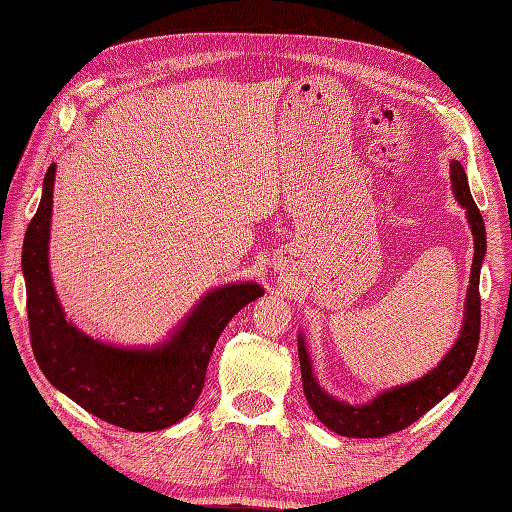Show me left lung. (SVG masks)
<instances>
[{"mask_svg": "<svg viewBox=\"0 0 512 512\" xmlns=\"http://www.w3.org/2000/svg\"><path fill=\"white\" fill-rule=\"evenodd\" d=\"M450 179L456 201L467 209V220L471 233H474V264H471V277L465 300V318L461 335L450 348L443 361L432 368L426 376L413 383L387 389L378 393L368 404H348L326 393L313 376L311 359L305 346V337L298 335V357L300 372H303L305 398L316 413L320 422L331 428L337 435L376 439L387 437L417 422L432 406L441 402L452 389L461 385L467 376L471 363H474L478 339H480V268L487 255V233H484V220L478 205L471 199L469 181L461 162H450Z\"/></svg>", "mask_w": 512, "mask_h": 512, "instance_id": "left-lung-1", "label": "left lung"}]
</instances>
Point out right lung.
<instances>
[{"instance_id": "add662e5", "label": "right lung", "mask_w": 512, "mask_h": 512, "mask_svg": "<svg viewBox=\"0 0 512 512\" xmlns=\"http://www.w3.org/2000/svg\"><path fill=\"white\" fill-rule=\"evenodd\" d=\"M56 164L47 168L43 196L23 240L32 350L47 381L103 422L151 432L186 417L205 385L209 357L229 320L264 296L246 281L216 287L164 344L123 348L88 337L64 316L49 272V229Z\"/></svg>"}]
</instances>
